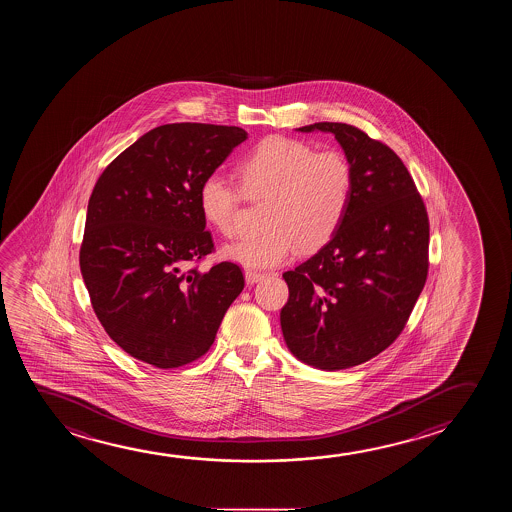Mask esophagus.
Masks as SVG:
<instances>
[{"label":"esophagus","instance_id":"34e87169","mask_svg":"<svg viewBox=\"0 0 512 512\" xmlns=\"http://www.w3.org/2000/svg\"><path fill=\"white\" fill-rule=\"evenodd\" d=\"M245 278L248 285H253V283L260 282V280L264 278V275H262V273H257V271H250V269H248L245 273Z\"/></svg>","mask_w":512,"mask_h":512}]
</instances>
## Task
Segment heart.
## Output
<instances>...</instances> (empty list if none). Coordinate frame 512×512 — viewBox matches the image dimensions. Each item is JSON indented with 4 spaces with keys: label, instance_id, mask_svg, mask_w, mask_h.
I'll return each mask as SVG.
<instances>
[{
    "label": "heart",
    "instance_id": "1",
    "mask_svg": "<svg viewBox=\"0 0 512 512\" xmlns=\"http://www.w3.org/2000/svg\"><path fill=\"white\" fill-rule=\"evenodd\" d=\"M241 187L248 199H264L266 227L223 246V257L252 269L283 264L297 248L313 253L331 241L349 211L354 167L340 149L315 151L308 142L269 137L241 160ZM243 193L220 174L199 186L200 213L223 236L236 232Z\"/></svg>",
    "mask_w": 512,
    "mask_h": 512
}]
</instances>
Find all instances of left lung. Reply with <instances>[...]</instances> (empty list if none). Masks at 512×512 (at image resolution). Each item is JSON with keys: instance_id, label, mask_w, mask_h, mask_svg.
<instances>
[{"instance_id": "8db88e82", "label": "left lung", "mask_w": 512, "mask_h": 512, "mask_svg": "<svg viewBox=\"0 0 512 512\" xmlns=\"http://www.w3.org/2000/svg\"><path fill=\"white\" fill-rule=\"evenodd\" d=\"M299 130L334 134L354 167V192L331 241L283 273V338L299 361L345 370L378 356L407 324L428 276L430 220L410 172L384 142L347 123Z\"/></svg>"}]
</instances>
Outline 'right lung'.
<instances>
[{
    "label": "right lung",
    "instance_id": "obj_1",
    "mask_svg": "<svg viewBox=\"0 0 512 512\" xmlns=\"http://www.w3.org/2000/svg\"><path fill=\"white\" fill-rule=\"evenodd\" d=\"M246 137L239 126H156L116 156L93 188L82 278L105 333L139 361L169 370L204 356L245 287L234 262L204 273L188 264L215 250L200 183Z\"/></svg>",
    "mask_w": 512,
    "mask_h": 512
}]
</instances>
